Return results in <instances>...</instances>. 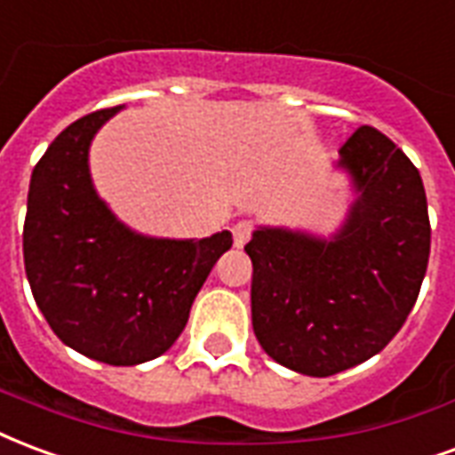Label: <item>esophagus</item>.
<instances>
[{
	"mask_svg": "<svg viewBox=\"0 0 455 455\" xmlns=\"http://www.w3.org/2000/svg\"><path fill=\"white\" fill-rule=\"evenodd\" d=\"M251 234H253V221H238V224H234V245L236 248H243L245 243H248V238H251Z\"/></svg>",
	"mask_w": 455,
	"mask_h": 455,
	"instance_id": "obj_1",
	"label": "esophagus"
}]
</instances>
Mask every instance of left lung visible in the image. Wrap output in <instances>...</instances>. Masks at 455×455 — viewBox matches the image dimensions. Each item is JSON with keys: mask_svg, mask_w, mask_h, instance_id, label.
<instances>
[{"mask_svg": "<svg viewBox=\"0 0 455 455\" xmlns=\"http://www.w3.org/2000/svg\"><path fill=\"white\" fill-rule=\"evenodd\" d=\"M332 168L352 193L332 234L260 224L245 245L255 338L277 364L315 379L362 364L395 338L432 241L419 171L386 134L359 127Z\"/></svg>", "mask_w": 455, "mask_h": 455, "instance_id": "1", "label": "left lung"}]
</instances>
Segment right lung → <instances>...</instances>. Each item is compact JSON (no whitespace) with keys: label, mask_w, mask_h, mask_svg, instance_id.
<instances>
[{"label":"right lung","mask_w":455,"mask_h":455,"mask_svg":"<svg viewBox=\"0 0 455 455\" xmlns=\"http://www.w3.org/2000/svg\"><path fill=\"white\" fill-rule=\"evenodd\" d=\"M124 106L57 134L33 168L23 262L36 304L74 352L134 366L166 352L234 238L147 236L117 219L91 178V142Z\"/></svg>","instance_id":"add662e5"}]
</instances>
